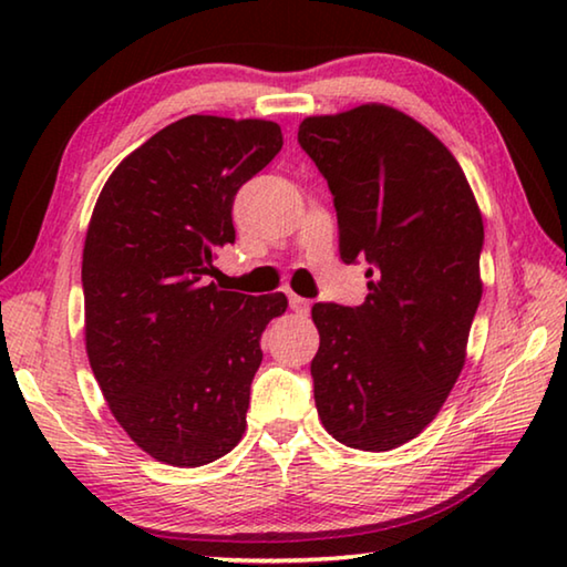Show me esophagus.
<instances>
[{
	"label": "esophagus",
	"instance_id": "34e87169",
	"mask_svg": "<svg viewBox=\"0 0 567 567\" xmlns=\"http://www.w3.org/2000/svg\"><path fill=\"white\" fill-rule=\"evenodd\" d=\"M290 310L297 315H307L310 312V300H305L300 295H290Z\"/></svg>",
	"mask_w": 567,
	"mask_h": 567
}]
</instances>
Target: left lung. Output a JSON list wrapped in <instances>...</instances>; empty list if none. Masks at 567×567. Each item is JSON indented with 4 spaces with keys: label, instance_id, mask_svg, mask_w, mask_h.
<instances>
[{
    "label": "left lung",
    "instance_id": "8db88e82",
    "mask_svg": "<svg viewBox=\"0 0 567 567\" xmlns=\"http://www.w3.org/2000/svg\"><path fill=\"white\" fill-rule=\"evenodd\" d=\"M297 142L328 179L340 257L370 262L362 305L312 307L315 405L338 443L385 453L435 420L463 370L483 215L453 152L388 104L305 117Z\"/></svg>",
    "mask_w": 567,
    "mask_h": 567
}]
</instances>
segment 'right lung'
I'll return each mask as SVG.
<instances>
[{
	"label": "right lung",
	"mask_w": 567,
	"mask_h": 567,
	"mask_svg": "<svg viewBox=\"0 0 567 567\" xmlns=\"http://www.w3.org/2000/svg\"><path fill=\"white\" fill-rule=\"evenodd\" d=\"M282 150L267 120L189 114L124 157L94 205L82 252L84 344L134 445L199 467L245 435L260 338L282 292L207 282L215 247L235 243L237 189Z\"/></svg>",
	"instance_id": "right-lung-1"
}]
</instances>
